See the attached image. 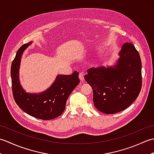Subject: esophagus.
<instances>
[{
	"label": "esophagus",
	"instance_id": "1",
	"mask_svg": "<svg viewBox=\"0 0 154 154\" xmlns=\"http://www.w3.org/2000/svg\"><path fill=\"white\" fill-rule=\"evenodd\" d=\"M79 79H80L81 81H83V80H84V75H83V74L80 73L79 74Z\"/></svg>",
	"mask_w": 154,
	"mask_h": 154
}]
</instances>
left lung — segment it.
I'll use <instances>...</instances> for the list:
<instances>
[{
	"mask_svg": "<svg viewBox=\"0 0 154 154\" xmlns=\"http://www.w3.org/2000/svg\"><path fill=\"white\" fill-rule=\"evenodd\" d=\"M114 67H91L85 79L93 91L94 105L104 114H115L127 109L142 89V62L132 43H125Z\"/></svg>",
	"mask_w": 154,
	"mask_h": 154,
	"instance_id": "8db88e82",
	"label": "left lung"
}]
</instances>
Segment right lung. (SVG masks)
<instances>
[{
  "mask_svg": "<svg viewBox=\"0 0 154 154\" xmlns=\"http://www.w3.org/2000/svg\"><path fill=\"white\" fill-rule=\"evenodd\" d=\"M31 42L22 45L16 52L11 65L12 91L17 105L29 115L41 120H52L60 116L65 109L67 100L79 85V73L60 75L54 84L41 94H28L20 85L18 72L23 51Z\"/></svg>",
  "mask_w": 154,
  "mask_h": 154,
  "instance_id": "right-lung-1",
  "label": "right lung"
}]
</instances>
